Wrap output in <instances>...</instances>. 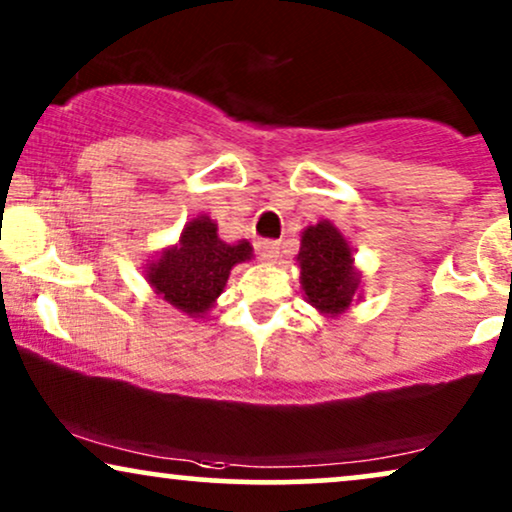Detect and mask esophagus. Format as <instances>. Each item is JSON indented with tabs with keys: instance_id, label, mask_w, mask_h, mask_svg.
I'll use <instances>...</instances> for the list:
<instances>
[{
	"instance_id": "1",
	"label": "esophagus",
	"mask_w": 512,
	"mask_h": 512,
	"mask_svg": "<svg viewBox=\"0 0 512 512\" xmlns=\"http://www.w3.org/2000/svg\"><path fill=\"white\" fill-rule=\"evenodd\" d=\"M254 251H256L258 261L275 263L277 256H279V242H275V240H258L254 244Z\"/></svg>"
}]
</instances>
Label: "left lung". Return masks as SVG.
Returning <instances> with one entry per match:
<instances>
[{
	"label": "left lung",
	"instance_id": "left-lung-1",
	"mask_svg": "<svg viewBox=\"0 0 512 512\" xmlns=\"http://www.w3.org/2000/svg\"><path fill=\"white\" fill-rule=\"evenodd\" d=\"M300 237V286L307 303L326 317H338L361 298V275L354 268L352 249L331 221L307 226Z\"/></svg>",
	"mask_w": 512,
	"mask_h": 512
}]
</instances>
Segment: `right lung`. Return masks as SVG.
I'll list each match as a JSON object with an SVG mask.
<instances>
[{"mask_svg":"<svg viewBox=\"0 0 512 512\" xmlns=\"http://www.w3.org/2000/svg\"><path fill=\"white\" fill-rule=\"evenodd\" d=\"M251 244L223 242L207 214L188 221L179 242L149 263L146 279L174 310L200 319L226 289L230 270L251 258Z\"/></svg>","mask_w":512,"mask_h":512,"instance_id":"obj_1","label":"right lung"}]
</instances>
